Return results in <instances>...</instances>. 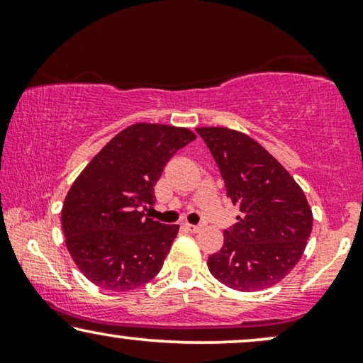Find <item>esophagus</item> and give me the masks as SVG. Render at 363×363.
<instances>
[{
	"instance_id": "esophagus-1",
	"label": "esophagus",
	"mask_w": 363,
	"mask_h": 363,
	"mask_svg": "<svg viewBox=\"0 0 363 363\" xmlns=\"http://www.w3.org/2000/svg\"><path fill=\"white\" fill-rule=\"evenodd\" d=\"M186 230L190 233H198L201 230V226L200 225H186Z\"/></svg>"
}]
</instances>
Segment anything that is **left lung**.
<instances>
[{
    "label": "left lung",
    "instance_id": "obj_1",
    "mask_svg": "<svg viewBox=\"0 0 363 363\" xmlns=\"http://www.w3.org/2000/svg\"><path fill=\"white\" fill-rule=\"evenodd\" d=\"M241 216L208 257V269L235 291L255 292L284 279L304 255L312 210L289 172L246 133L198 127Z\"/></svg>",
    "mask_w": 363,
    "mask_h": 363
}]
</instances>
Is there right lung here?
<instances>
[{"mask_svg": "<svg viewBox=\"0 0 363 363\" xmlns=\"http://www.w3.org/2000/svg\"><path fill=\"white\" fill-rule=\"evenodd\" d=\"M185 127L133 123L84 168L61 211L66 246L79 271L107 291H132L152 281L178 235V225L145 216L167 162L195 140Z\"/></svg>", "mask_w": 363, "mask_h": 363, "instance_id": "obj_1", "label": "right lung"}]
</instances>
